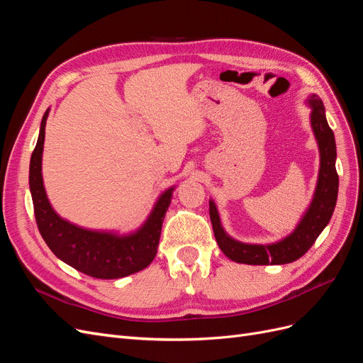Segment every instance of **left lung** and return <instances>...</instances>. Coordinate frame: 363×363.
<instances>
[{"instance_id": "1", "label": "left lung", "mask_w": 363, "mask_h": 363, "mask_svg": "<svg viewBox=\"0 0 363 363\" xmlns=\"http://www.w3.org/2000/svg\"><path fill=\"white\" fill-rule=\"evenodd\" d=\"M306 103L311 107V127L318 150H320V171H318L312 201L292 232L272 244L240 242L225 232L215 201L208 200V213H211L216 242L224 255L233 262L247 263V265H284V263L295 262L309 251L316 238L330 223L339 188V177L335 164V135L328 127L321 98L312 94Z\"/></svg>"}]
</instances>
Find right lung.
Segmentation results:
<instances>
[{"label": "right lung", "instance_id": "1", "mask_svg": "<svg viewBox=\"0 0 363 363\" xmlns=\"http://www.w3.org/2000/svg\"><path fill=\"white\" fill-rule=\"evenodd\" d=\"M50 107L42 116L39 138L30 159V192L39 232L62 262L86 276L101 280L127 277L147 268L157 255L164 213L175 186L160 194L145 223L127 235L91 230L63 219L54 211L42 179V152Z\"/></svg>", "mask_w": 363, "mask_h": 363}]
</instances>
